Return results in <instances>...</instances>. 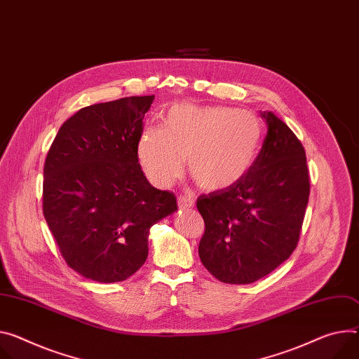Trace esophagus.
Wrapping results in <instances>:
<instances>
[{
	"label": "esophagus",
	"instance_id": "esophagus-1",
	"mask_svg": "<svg viewBox=\"0 0 359 359\" xmlns=\"http://www.w3.org/2000/svg\"><path fill=\"white\" fill-rule=\"evenodd\" d=\"M177 205H179V208H191V206H194V201H193V198H190V196H184V194H180V196L177 198Z\"/></svg>",
	"mask_w": 359,
	"mask_h": 359
}]
</instances>
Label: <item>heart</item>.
Listing matches in <instances>:
<instances>
[{
    "label": "heart",
    "mask_w": 359,
    "mask_h": 359,
    "mask_svg": "<svg viewBox=\"0 0 359 359\" xmlns=\"http://www.w3.org/2000/svg\"><path fill=\"white\" fill-rule=\"evenodd\" d=\"M265 130L248 110L224 106H173L163 128L147 127L139 139L140 165L156 186H168L189 172L199 187L209 191L229 189L242 180L262 150Z\"/></svg>",
    "instance_id": "heart-1"
}]
</instances>
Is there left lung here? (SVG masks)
Masks as SVG:
<instances>
[{
	"label": "left lung",
	"mask_w": 359,
	"mask_h": 359,
	"mask_svg": "<svg viewBox=\"0 0 359 359\" xmlns=\"http://www.w3.org/2000/svg\"><path fill=\"white\" fill-rule=\"evenodd\" d=\"M265 136L255 165L229 189L201 194L203 266L220 282L246 285L275 271L297 249L309 201L305 149L273 113L260 111Z\"/></svg>",
	"instance_id": "obj_1"
}]
</instances>
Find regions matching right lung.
<instances>
[{"instance_id": "right-lung-1", "label": "right lung", "mask_w": 359, "mask_h": 359, "mask_svg": "<svg viewBox=\"0 0 359 359\" xmlns=\"http://www.w3.org/2000/svg\"><path fill=\"white\" fill-rule=\"evenodd\" d=\"M154 95L87 106L60 127L47 153L43 213L66 264L95 282H121L149 255L150 227L177 210L153 187L137 144Z\"/></svg>"}]
</instances>
